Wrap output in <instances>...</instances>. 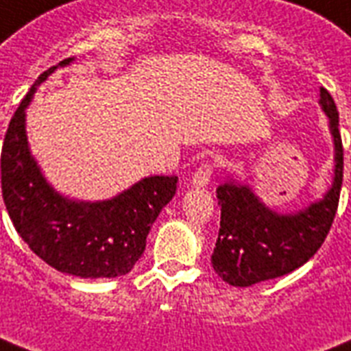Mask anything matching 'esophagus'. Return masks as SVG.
<instances>
[{
	"mask_svg": "<svg viewBox=\"0 0 351 351\" xmlns=\"http://www.w3.org/2000/svg\"><path fill=\"white\" fill-rule=\"evenodd\" d=\"M211 175H213V164L211 162H204L199 165V169L195 171V175L191 176V186L193 187H204L208 186Z\"/></svg>",
	"mask_w": 351,
	"mask_h": 351,
	"instance_id": "esophagus-1",
	"label": "esophagus"
}]
</instances>
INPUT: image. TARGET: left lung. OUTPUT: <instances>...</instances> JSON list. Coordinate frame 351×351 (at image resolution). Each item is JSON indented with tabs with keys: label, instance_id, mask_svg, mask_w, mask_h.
<instances>
[{
	"label": "left lung",
	"instance_id": "obj_1",
	"mask_svg": "<svg viewBox=\"0 0 351 351\" xmlns=\"http://www.w3.org/2000/svg\"><path fill=\"white\" fill-rule=\"evenodd\" d=\"M320 108L330 119L335 151L333 182L320 200L294 213H280L265 204L248 184L228 178L217 187L221 228L211 265L234 287L274 280L298 269L322 247L335 219L342 186V140L339 112L326 88H320Z\"/></svg>",
	"mask_w": 351,
	"mask_h": 351
}]
</instances>
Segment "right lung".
<instances>
[{
	"label": "right lung",
	"instance_id": "add662e5",
	"mask_svg": "<svg viewBox=\"0 0 351 351\" xmlns=\"http://www.w3.org/2000/svg\"><path fill=\"white\" fill-rule=\"evenodd\" d=\"M66 58L40 75L10 119L1 151V191L16 232L40 259L79 278H116L130 272L145 250L152 223L176 193V178L147 176L106 200H75L45 180L29 149L25 108L42 82Z\"/></svg>",
	"mask_w": 351,
	"mask_h": 351
}]
</instances>
